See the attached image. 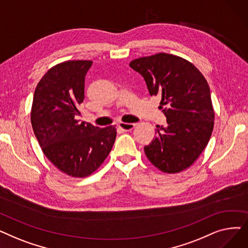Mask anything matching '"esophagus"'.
Here are the masks:
<instances>
[{"label":"esophagus","instance_id":"esophagus-1","mask_svg":"<svg viewBox=\"0 0 248 248\" xmlns=\"http://www.w3.org/2000/svg\"><path fill=\"white\" fill-rule=\"evenodd\" d=\"M136 126V124H126V123H120L119 124V127L122 128L123 131H132V129H134Z\"/></svg>","mask_w":248,"mask_h":248}]
</instances>
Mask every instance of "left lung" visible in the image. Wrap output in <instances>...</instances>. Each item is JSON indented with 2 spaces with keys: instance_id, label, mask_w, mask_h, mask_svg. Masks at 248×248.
Masks as SVG:
<instances>
[{
  "instance_id": "8db88e82",
  "label": "left lung",
  "mask_w": 248,
  "mask_h": 248,
  "mask_svg": "<svg viewBox=\"0 0 248 248\" xmlns=\"http://www.w3.org/2000/svg\"><path fill=\"white\" fill-rule=\"evenodd\" d=\"M147 83L151 95L162 97L159 108L167 117L145 147L149 161L164 173L186 170L206 148L214 126L210 88L188 60L167 53L129 63Z\"/></svg>"
}]
</instances>
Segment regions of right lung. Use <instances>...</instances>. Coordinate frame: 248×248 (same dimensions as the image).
I'll use <instances>...</instances> for the list:
<instances>
[{"label": "right lung", "instance_id": "add662e5", "mask_svg": "<svg viewBox=\"0 0 248 248\" xmlns=\"http://www.w3.org/2000/svg\"><path fill=\"white\" fill-rule=\"evenodd\" d=\"M91 65L89 60H73L50 68L37 84L31 109L33 131L44 155L61 172L76 178L97 170L116 137L114 125L100 128L76 120Z\"/></svg>", "mask_w": 248, "mask_h": 248}]
</instances>
